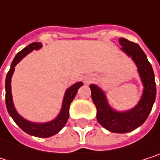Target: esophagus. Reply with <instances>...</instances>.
<instances>
[{"mask_svg": "<svg viewBox=\"0 0 160 160\" xmlns=\"http://www.w3.org/2000/svg\"><path fill=\"white\" fill-rule=\"evenodd\" d=\"M84 80H85V83H86V84H89L90 82H92V81H93V77H92V76H90V75H88V76H86V77H85V79H84Z\"/></svg>", "mask_w": 160, "mask_h": 160, "instance_id": "34e87169", "label": "esophagus"}]
</instances>
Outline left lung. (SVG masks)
Returning <instances> with one entry per match:
<instances>
[{
  "label": "left lung",
  "instance_id": "1",
  "mask_svg": "<svg viewBox=\"0 0 160 160\" xmlns=\"http://www.w3.org/2000/svg\"><path fill=\"white\" fill-rule=\"evenodd\" d=\"M121 50L131 57L135 62L143 91L138 104L131 110L118 112L109 105L104 92L96 85H90L91 98L97 108V120L107 130L115 133L129 132L144 123L147 119L156 100V82L153 68L144 52L135 42L120 38Z\"/></svg>",
  "mask_w": 160,
  "mask_h": 160
}]
</instances>
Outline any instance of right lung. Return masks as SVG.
I'll return each mask as SVG.
<instances>
[{
	"instance_id": "add662e5",
	"label": "right lung",
	"mask_w": 160,
	"mask_h": 160,
	"mask_svg": "<svg viewBox=\"0 0 160 160\" xmlns=\"http://www.w3.org/2000/svg\"><path fill=\"white\" fill-rule=\"evenodd\" d=\"M42 47L41 42H32L26 46L24 49H22L20 52L17 54L15 57L14 60L12 61L11 67L9 72H7L6 75V80H5V103H6V108L11 116V118L14 119V121L17 123V125L26 133L35 136V137H40V138H47L51 137L55 134H57L67 123L69 118V108L70 104L72 103V100L74 99L77 90L80 87L83 86L82 82L75 83L72 87H70L64 95L63 102H62V107L61 110L58 114V116L54 120H51L50 122L46 123H33L31 121H28L25 118H23L21 116L18 115L14 103H13V98H12V92H11V78L15 71L16 65L30 52L32 50H38Z\"/></svg>"
}]
</instances>
